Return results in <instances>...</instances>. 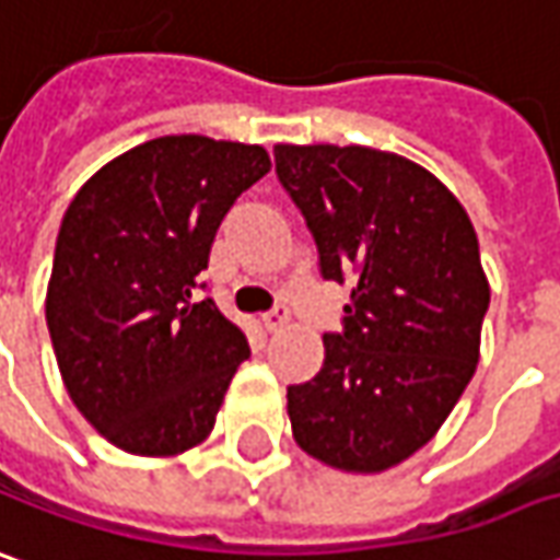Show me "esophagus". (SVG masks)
<instances>
[{
	"label": "esophagus",
	"mask_w": 560,
	"mask_h": 560,
	"mask_svg": "<svg viewBox=\"0 0 560 560\" xmlns=\"http://www.w3.org/2000/svg\"><path fill=\"white\" fill-rule=\"evenodd\" d=\"M288 318H291V310H288V303H284V300H279V303L264 315V325L269 330H279L288 325Z\"/></svg>",
	"instance_id": "esophagus-1"
}]
</instances>
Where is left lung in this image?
Masks as SVG:
<instances>
[{"label": "left lung", "mask_w": 560, "mask_h": 560, "mask_svg": "<svg viewBox=\"0 0 560 560\" xmlns=\"http://www.w3.org/2000/svg\"><path fill=\"white\" fill-rule=\"evenodd\" d=\"M276 177L310 226L318 272L352 281L322 371L288 386L296 444L346 471L408 459L469 386L490 288L454 192L395 152L276 147Z\"/></svg>", "instance_id": "1"}]
</instances>
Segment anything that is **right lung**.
<instances>
[{
  "label": "right lung",
  "instance_id": "obj_1",
  "mask_svg": "<svg viewBox=\"0 0 560 560\" xmlns=\"http://www.w3.org/2000/svg\"><path fill=\"white\" fill-rule=\"evenodd\" d=\"M269 171L264 147L171 135L97 171L70 201L45 318L72 405L128 454L208 439L250 355L199 281L223 217Z\"/></svg>",
  "mask_w": 560,
  "mask_h": 560
}]
</instances>
